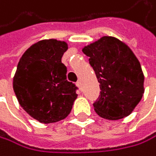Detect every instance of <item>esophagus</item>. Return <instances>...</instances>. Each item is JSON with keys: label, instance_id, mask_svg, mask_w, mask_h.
<instances>
[{"label": "esophagus", "instance_id": "34e87169", "mask_svg": "<svg viewBox=\"0 0 156 156\" xmlns=\"http://www.w3.org/2000/svg\"><path fill=\"white\" fill-rule=\"evenodd\" d=\"M76 86L79 87V88H81V82L79 80V81H76Z\"/></svg>", "mask_w": 156, "mask_h": 156}]
</instances>
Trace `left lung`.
<instances>
[{"mask_svg":"<svg viewBox=\"0 0 156 156\" xmlns=\"http://www.w3.org/2000/svg\"><path fill=\"white\" fill-rule=\"evenodd\" d=\"M95 71L101 92L93 105L107 120L125 118L144 94V75L132 51L119 39L104 36L82 49Z\"/></svg>","mask_w":156,"mask_h":156,"instance_id":"8db88e82","label":"left lung"}]
</instances>
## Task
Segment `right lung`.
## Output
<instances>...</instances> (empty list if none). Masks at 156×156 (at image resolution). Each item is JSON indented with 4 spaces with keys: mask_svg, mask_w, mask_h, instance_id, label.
Wrapping results in <instances>:
<instances>
[{
    "mask_svg": "<svg viewBox=\"0 0 156 156\" xmlns=\"http://www.w3.org/2000/svg\"><path fill=\"white\" fill-rule=\"evenodd\" d=\"M67 50L64 41L41 40L30 46L19 60L13 90L24 110L40 123L65 119L77 97V87L67 80V68L61 62Z\"/></svg>",
    "mask_w": 156,
    "mask_h": 156,
    "instance_id": "add662e5",
    "label": "right lung"
}]
</instances>
